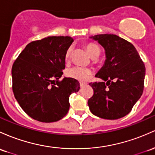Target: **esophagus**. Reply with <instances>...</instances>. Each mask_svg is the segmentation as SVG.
<instances>
[{
    "label": "esophagus",
    "mask_w": 155,
    "mask_h": 155,
    "mask_svg": "<svg viewBox=\"0 0 155 155\" xmlns=\"http://www.w3.org/2000/svg\"><path fill=\"white\" fill-rule=\"evenodd\" d=\"M85 85H87V83H85V82H80V87L81 88L84 87L85 86Z\"/></svg>",
    "instance_id": "34e87169"
}]
</instances>
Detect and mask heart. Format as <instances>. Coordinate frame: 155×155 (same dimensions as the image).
Instances as JSON below:
<instances>
[{
  "mask_svg": "<svg viewBox=\"0 0 155 155\" xmlns=\"http://www.w3.org/2000/svg\"><path fill=\"white\" fill-rule=\"evenodd\" d=\"M85 48L91 55V57L93 59H97L101 55V48L94 42H88L85 45ZM73 51V48L70 46L66 51L64 54V58L66 60H68L71 58V54ZM91 74V71L85 68L79 67V66H74V67L68 68L66 71V76L68 77L72 78L79 81H85Z\"/></svg>",
  "mask_w": 155,
  "mask_h": 155,
  "instance_id": "obj_1",
  "label": "heart"
}]
</instances>
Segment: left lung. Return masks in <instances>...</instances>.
Returning a JSON list of instances; mask_svg holds the SVG:
<instances>
[{
    "instance_id": "obj_1",
    "label": "left lung",
    "mask_w": 155,
    "mask_h": 155,
    "mask_svg": "<svg viewBox=\"0 0 155 155\" xmlns=\"http://www.w3.org/2000/svg\"><path fill=\"white\" fill-rule=\"evenodd\" d=\"M105 49L106 61L96 75L103 81L90 83L93 95L87 104L93 115L115 120L130 113L144 88L145 64L134 45L115 35L91 37Z\"/></svg>"
}]
</instances>
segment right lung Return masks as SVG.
Returning <instances> with one entry per match:
<instances>
[{
  "label": "right lung",
  "mask_w": 155,
  "mask_h": 155,
  "mask_svg": "<svg viewBox=\"0 0 155 155\" xmlns=\"http://www.w3.org/2000/svg\"><path fill=\"white\" fill-rule=\"evenodd\" d=\"M73 41L63 36L32 41L13 64L14 96L35 120L51 123L62 119L69 110L70 96L80 88L76 79L59 80L65 68L64 54Z\"/></svg>",
  "instance_id": "1"
}]
</instances>
